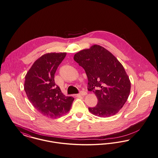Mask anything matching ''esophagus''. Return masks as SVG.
Masks as SVG:
<instances>
[{
	"label": "esophagus",
	"mask_w": 158,
	"mask_h": 158,
	"mask_svg": "<svg viewBox=\"0 0 158 158\" xmlns=\"http://www.w3.org/2000/svg\"><path fill=\"white\" fill-rule=\"evenodd\" d=\"M87 94V93H86V92H85V91H81L80 93H79V94H78L79 95H82V96H84V95H86Z\"/></svg>",
	"instance_id": "34e87169"
}]
</instances>
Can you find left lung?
Masks as SVG:
<instances>
[{"label": "left lung", "mask_w": 158, "mask_h": 158, "mask_svg": "<svg viewBox=\"0 0 158 158\" xmlns=\"http://www.w3.org/2000/svg\"><path fill=\"white\" fill-rule=\"evenodd\" d=\"M74 60L84 68L88 77V89L98 99L88 110L101 118L116 114L127 102L131 82L123 65L104 48L94 45L74 56Z\"/></svg>", "instance_id": "obj_1"}]
</instances>
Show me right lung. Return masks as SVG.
Masks as SVG:
<instances>
[{
    "label": "right lung",
    "mask_w": 158,
    "mask_h": 158,
    "mask_svg": "<svg viewBox=\"0 0 158 158\" xmlns=\"http://www.w3.org/2000/svg\"><path fill=\"white\" fill-rule=\"evenodd\" d=\"M65 56V52L43 55L25 77L24 90L29 101L43 115L51 118L67 113L74 100L72 97H65L54 81L56 70Z\"/></svg>",
    "instance_id": "1"
}]
</instances>
